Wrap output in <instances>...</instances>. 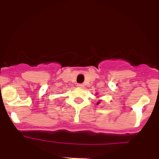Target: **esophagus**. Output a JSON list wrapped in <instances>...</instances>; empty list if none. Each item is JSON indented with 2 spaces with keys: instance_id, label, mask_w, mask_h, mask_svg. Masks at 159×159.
Listing matches in <instances>:
<instances>
[{
  "instance_id": "34e87169",
  "label": "esophagus",
  "mask_w": 159,
  "mask_h": 159,
  "mask_svg": "<svg viewBox=\"0 0 159 159\" xmlns=\"http://www.w3.org/2000/svg\"><path fill=\"white\" fill-rule=\"evenodd\" d=\"M78 88H84V84H78Z\"/></svg>"
}]
</instances>
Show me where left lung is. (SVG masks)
I'll return each instance as SVG.
<instances>
[{
  "instance_id": "1",
  "label": "left lung",
  "mask_w": 159,
  "mask_h": 159,
  "mask_svg": "<svg viewBox=\"0 0 159 159\" xmlns=\"http://www.w3.org/2000/svg\"><path fill=\"white\" fill-rule=\"evenodd\" d=\"M100 101H98V102H97V103H96V105H98V104H100Z\"/></svg>"
}]
</instances>
